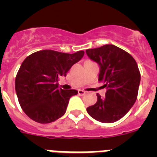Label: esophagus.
<instances>
[{
    "label": "esophagus",
    "mask_w": 157,
    "mask_h": 157,
    "mask_svg": "<svg viewBox=\"0 0 157 157\" xmlns=\"http://www.w3.org/2000/svg\"><path fill=\"white\" fill-rule=\"evenodd\" d=\"M78 94H79L80 96H83L86 94V91H83V90H78Z\"/></svg>",
    "instance_id": "34e87169"
}]
</instances>
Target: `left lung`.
<instances>
[{
    "mask_svg": "<svg viewBox=\"0 0 157 157\" xmlns=\"http://www.w3.org/2000/svg\"><path fill=\"white\" fill-rule=\"evenodd\" d=\"M87 56L100 66L99 80L106 87L105 98L98 96L95 105L86 109L88 114L101 123L118 121L127 114L138 97L141 74L135 59L113 45L86 50Z\"/></svg>",
    "mask_w": 157,
    "mask_h": 157,
    "instance_id": "1",
    "label": "left lung"
}]
</instances>
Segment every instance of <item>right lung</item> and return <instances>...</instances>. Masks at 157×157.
Masks as SVG:
<instances>
[{"label":"right lung","mask_w":157,"mask_h":157,"mask_svg":"<svg viewBox=\"0 0 157 157\" xmlns=\"http://www.w3.org/2000/svg\"><path fill=\"white\" fill-rule=\"evenodd\" d=\"M84 51L69 54L41 50L23 60L16 77L19 105L31 120L39 123L56 121L64 115L75 90H62L58 81L82 58Z\"/></svg>","instance_id":"add662e5"}]
</instances>
